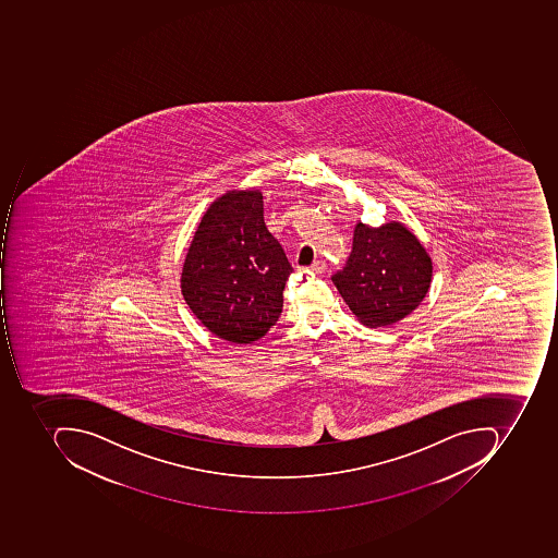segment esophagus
<instances>
[{
  "instance_id": "esophagus-1",
  "label": "esophagus",
  "mask_w": 558,
  "mask_h": 558,
  "mask_svg": "<svg viewBox=\"0 0 558 558\" xmlns=\"http://www.w3.org/2000/svg\"><path fill=\"white\" fill-rule=\"evenodd\" d=\"M310 270L314 271V274H324L327 270V263L324 259H317V262L312 263Z\"/></svg>"
}]
</instances>
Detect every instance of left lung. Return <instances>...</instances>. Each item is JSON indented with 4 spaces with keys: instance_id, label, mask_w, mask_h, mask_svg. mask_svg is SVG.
<instances>
[{
    "instance_id": "left-lung-1",
    "label": "left lung",
    "mask_w": 558,
    "mask_h": 558,
    "mask_svg": "<svg viewBox=\"0 0 558 558\" xmlns=\"http://www.w3.org/2000/svg\"><path fill=\"white\" fill-rule=\"evenodd\" d=\"M430 277L429 255L402 222L380 228L357 222L349 259L331 281L352 314L377 328L412 314L426 296Z\"/></svg>"
}]
</instances>
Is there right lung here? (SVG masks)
<instances>
[{"label":"right lung","mask_w":558,"mask_h":558,"mask_svg":"<svg viewBox=\"0 0 558 558\" xmlns=\"http://www.w3.org/2000/svg\"><path fill=\"white\" fill-rule=\"evenodd\" d=\"M292 271L266 228L262 193L228 191L194 233L182 266V296L219 339L252 343L277 324Z\"/></svg>","instance_id":"1"}]
</instances>
